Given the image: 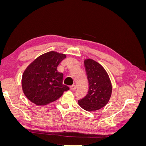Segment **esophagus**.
<instances>
[{
	"label": "esophagus",
	"instance_id": "1",
	"mask_svg": "<svg viewBox=\"0 0 146 146\" xmlns=\"http://www.w3.org/2000/svg\"><path fill=\"white\" fill-rule=\"evenodd\" d=\"M70 89L71 90H75L76 89V86L75 85H73L72 86H70Z\"/></svg>",
	"mask_w": 146,
	"mask_h": 146
}]
</instances>
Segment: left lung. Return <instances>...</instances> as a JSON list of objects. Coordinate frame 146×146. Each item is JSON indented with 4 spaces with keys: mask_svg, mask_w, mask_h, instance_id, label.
Listing matches in <instances>:
<instances>
[{
    "mask_svg": "<svg viewBox=\"0 0 146 146\" xmlns=\"http://www.w3.org/2000/svg\"><path fill=\"white\" fill-rule=\"evenodd\" d=\"M89 83L85 98L78 100L80 107L88 111L98 110L107 104L111 96L112 86L108 75L99 63L92 59L84 61Z\"/></svg>",
    "mask_w": 146,
    "mask_h": 146,
    "instance_id": "8db88e82",
    "label": "left lung"
}]
</instances>
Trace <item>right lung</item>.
<instances>
[{"mask_svg":"<svg viewBox=\"0 0 146 146\" xmlns=\"http://www.w3.org/2000/svg\"><path fill=\"white\" fill-rule=\"evenodd\" d=\"M66 56L56 52H48L28 66L23 75L22 88L29 100L37 105H45L69 90L63 84V73L57 70V66Z\"/></svg>","mask_w":146,"mask_h":146,"instance_id":"add662e5","label":"right lung"}]
</instances>
